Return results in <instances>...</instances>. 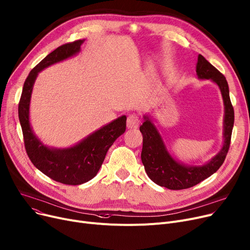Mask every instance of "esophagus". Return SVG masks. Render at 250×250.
<instances>
[{
  "mask_svg": "<svg viewBox=\"0 0 250 250\" xmlns=\"http://www.w3.org/2000/svg\"><path fill=\"white\" fill-rule=\"evenodd\" d=\"M139 124H140V120H139V116L136 113H132L127 116L126 126L128 128H137L139 126Z\"/></svg>",
  "mask_w": 250,
  "mask_h": 250,
  "instance_id": "34e87169",
  "label": "esophagus"
}]
</instances>
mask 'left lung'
Here are the masks:
<instances>
[{
    "instance_id": "obj_1",
    "label": "left lung",
    "mask_w": 250,
    "mask_h": 250,
    "mask_svg": "<svg viewBox=\"0 0 250 250\" xmlns=\"http://www.w3.org/2000/svg\"><path fill=\"white\" fill-rule=\"evenodd\" d=\"M196 74L200 79H211L221 90L225 105L224 145L211 161L203 166H186L180 164L167 152L158 130L149 118L145 116V122L140 126L143 135L141 159L150 179L156 185L168 189L179 190L189 188L214 174L224 163L230 148L234 125V109L229 96L226 78L202 55L198 57Z\"/></svg>"
}]
</instances>
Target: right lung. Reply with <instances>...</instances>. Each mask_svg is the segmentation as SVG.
Segmentation results:
<instances>
[{"mask_svg":"<svg viewBox=\"0 0 250 250\" xmlns=\"http://www.w3.org/2000/svg\"><path fill=\"white\" fill-rule=\"evenodd\" d=\"M83 42L84 41L79 39L64 43L37 63L26 78L18 105L24 146L30 161L49 178L69 186L82 185L97 174L108 149L125 133L126 126V116L123 115L96 130L78 145L62 150L49 149L34 136L29 123V104L38 73L52 63L76 55L80 51Z\"/></svg>","mask_w":250,"mask_h":250,"instance_id":"obj_1","label":"right lung"}]
</instances>
